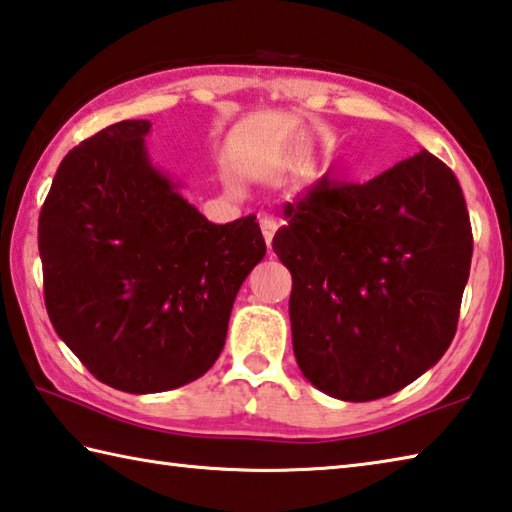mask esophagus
<instances>
[{
    "instance_id": "1",
    "label": "esophagus",
    "mask_w": 512,
    "mask_h": 512,
    "mask_svg": "<svg viewBox=\"0 0 512 512\" xmlns=\"http://www.w3.org/2000/svg\"><path fill=\"white\" fill-rule=\"evenodd\" d=\"M259 226H262V235H264L266 246H271L275 232H277V221L271 215H264L262 219H259Z\"/></svg>"
}]
</instances>
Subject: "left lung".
I'll return each instance as SVG.
<instances>
[{"instance_id":"8db88e82","label":"left lung","mask_w":512,"mask_h":512,"mask_svg":"<svg viewBox=\"0 0 512 512\" xmlns=\"http://www.w3.org/2000/svg\"><path fill=\"white\" fill-rule=\"evenodd\" d=\"M273 250L302 374L340 401H376L441 360L457 333L472 228L457 176L418 152L367 183L322 176L284 206Z\"/></svg>"}]
</instances>
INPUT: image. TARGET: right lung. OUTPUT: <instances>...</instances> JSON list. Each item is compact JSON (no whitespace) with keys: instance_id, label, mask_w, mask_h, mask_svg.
<instances>
[{"instance_id":"add662e5","label":"right lung","mask_w":512,"mask_h":512,"mask_svg":"<svg viewBox=\"0 0 512 512\" xmlns=\"http://www.w3.org/2000/svg\"><path fill=\"white\" fill-rule=\"evenodd\" d=\"M150 120L64 156L37 224L51 324L100 383L188 385L224 349L232 302L266 244L255 217L217 226L150 163Z\"/></svg>"}]
</instances>
